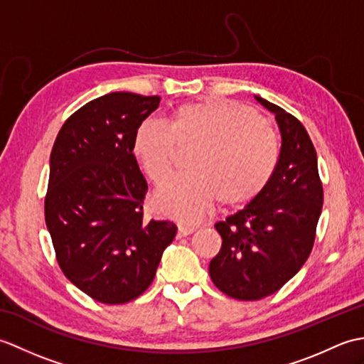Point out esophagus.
<instances>
[{
	"label": "esophagus",
	"mask_w": 364,
	"mask_h": 364,
	"mask_svg": "<svg viewBox=\"0 0 364 364\" xmlns=\"http://www.w3.org/2000/svg\"><path fill=\"white\" fill-rule=\"evenodd\" d=\"M196 231V227H191V225H184V223H178V237H184V236H189Z\"/></svg>",
	"instance_id": "1"
}]
</instances>
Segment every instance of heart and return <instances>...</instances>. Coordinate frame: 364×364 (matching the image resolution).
<instances>
[{
  "label": "heart",
  "instance_id": "obj_1",
  "mask_svg": "<svg viewBox=\"0 0 364 364\" xmlns=\"http://www.w3.org/2000/svg\"><path fill=\"white\" fill-rule=\"evenodd\" d=\"M197 146L188 161L192 173L176 178L156 197L161 213L194 222L222 197L242 205L258 197L272 178L280 146L267 123L247 107L223 102L188 103L167 123L146 119L133 134L131 151L154 186L172 175L176 150Z\"/></svg>",
  "mask_w": 364,
  "mask_h": 364
}]
</instances>
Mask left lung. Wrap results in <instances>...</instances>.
Listing matches in <instances>:
<instances>
[{
    "label": "left lung",
    "instance_id": "8db88e82",
    "mask_svg": "<svg viewBox=\"0 0 364 364\" xmlns=\"http://www.w3.org/2000/svg\"><path fill=\"white\" fill-rule=\"evenodd\" d=\"M255 100L275 115L282 149L261 194L214 225L222 247L210 262L211 280L237 300L267 297L299 272L313 249L323 202L318 156L304 125L280 106Z\"/></svg>",
    "mask_w": 364,
    "mask_h": 364
}]
</instances>
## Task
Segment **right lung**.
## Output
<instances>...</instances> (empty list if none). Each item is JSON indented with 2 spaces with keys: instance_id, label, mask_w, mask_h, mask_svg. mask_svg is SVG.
Instances as JSON below:
<instances>
[{
  "instance_id": "obj_1",
  "label": "right lung",
  "mask_w": 364,
  "mask_h": 364,
  "mask_svg": "<svg viewBox=\"0 0 364 364\" xmlns=\"http://www.w3.org/2000/svg\"><path fill=\"white\" fill-rule=\"evenodd\" d=\"M159 97L112 92L70 115L54 141L45 222L64 275L89 297L127 304L151 284L173 241L170 220H144L145 178L131 151Z\"/></svg>"
}]
</instances>
